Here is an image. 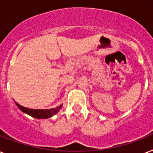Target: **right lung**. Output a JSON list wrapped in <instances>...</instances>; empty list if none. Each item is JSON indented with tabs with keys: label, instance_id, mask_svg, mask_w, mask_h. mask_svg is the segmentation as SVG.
Returning a JSON list of instances; mask_svg holds the SVG:
<instances>
[{
	"label": "right lung",
	"instance_id": "1",
	"mask_svg": "<svg viewBox=\"0 0 153 153\" xmlns=\"http://www.w3.org/2000/svg\"><path fill=\"white\" fill-rule=\"evenodd\" d=\"M15 103L16 105H17L18 108H19L23 113L28 114L29 116L37 119H47L49 118V117H51L54 116L55 114H57L62 106V105H60L59 106L55 107V108H52V109H28V108L22 106V105H20L18 104L17 102H15Z\"/></svg>",
	"mask_w": 153,
	"mask_h": 153
}]
</instances>
